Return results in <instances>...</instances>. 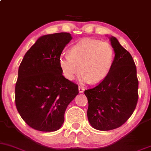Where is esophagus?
<instances>
[{
    "instance_id": "obj_1",
    "label": "esophagus",
    "mask_w": 151,
    "mask_h": 151,
    "mask_svg": "<svg viewBox=\"0 0 151 151\" xmlns=\"http://www.w3.org/2000/svg\"><path fill=\"white\" fill-rule=\"evenodd\" d=\"M84 91V88L81 87V86H79V93H83Z\"/></svg>"
}]
</instances>
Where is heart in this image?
I'll return each mask as SVG.
<instances>
[{"instance_id": "heart-1", "label": "heart", "mask_w": 151, "mask_h": 151, "mask_svg": "<svg viewBox=\"0 0 151 151\" xmlns=\"http://www.w3.org/2000/svg\"><path fill=\"white\" fill-rule=\"evenodd\" d=\"M114 56V49L109 42L86 38L72 46L69 54L60 55L59 63L66 79L72 80L81 71V81L98 83L110 72Z\"/></svg>"}]
</instances>
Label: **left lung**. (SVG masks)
I'll return each instance as SVG.
<instances>
[{"instance_id":"1","label":"left lung","mask_w":151,"mask_h":151,"mask_svg":"<svg viewBox=\"0 0 151 151\" xmlns=\"http://www.w3.org/2000/svg\"><path fill=\"white\" fill-rule=\"evenodd\" d=\"M115 52L108 75L97 86L86 89L87 117L93 128L109 131L120 127L132 115L138 99V80L132 56L116 37H110Z\"/></svg>"}]
</instances>
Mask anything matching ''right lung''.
<instances>
[{
    "label": "right lung",
    "instance_id": "obj_1",
    "mask_svg": "<svg viewBox=\"0 0 151 151\" xmlns=\"http://www.w3.org/2000/svg\"><path fill=\"white\" fill-rule=\"evenodd\" d=\"M72 38L67 32L38 38L19 67L15 106L26 124L37 131L60 129L67 106L79 93L78 85L64 77L59 63Z\"/></svg>",
    "mask_w": 151,
    "mask_h": 151
}]
</instances>
